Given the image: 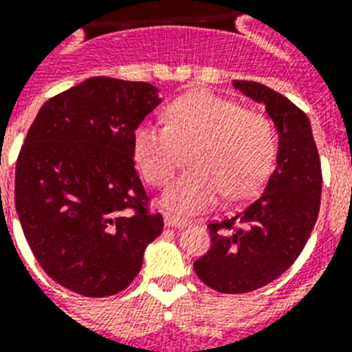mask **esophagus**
<instances>
[{"label": "esophagus", "mask_w": 352, "mask_h": 352, "mask_svg": "<svg viewBox=\"0 0 352 352\" xmlns=\"http://www.w3.org/2000/svg\"><path fill=\"white\" fill-rule=\"evenodd\" d=\"M164 223L168 225V227H184V225H188V219L179 218V216H173V214H168V212H166Z\"/></svg>", "instance_id": "34e87169"}]
</instances>
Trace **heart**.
<instances>
[{
    "mask_svg": "<svg viewBox=\"0 0 352 352\" xmlns=\"http://www.w3.org/2000/svg\"><path fill=\"white\" fill-rule=\"evenodd\" d=\"M168 125L142 123L133 134V157L151 186L170 182L179 153L190 149L192 170L164 195V205L194 214L216 203L221 192L243 199L258 192L277 157V133L270 118L210 92L186 94L166 109Z\"/></svg>",
    "mask_w": 352,
    "mask_h": 352,
    "instance_id": "1",
    "label": "heart"
}]
</instances>
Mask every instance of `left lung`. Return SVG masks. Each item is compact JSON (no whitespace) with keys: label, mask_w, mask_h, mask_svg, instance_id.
Instances as JSON below:
<instances>
[{"label":"left lung","mask_w":352,"mask_h":352,"mask_svg":"<svg viewBox=\"0 0 352 352\" xmlns=\"http://www.w3.org/2000/svg\"><path fill=\"white\" fill-rule=\"evenodd\" d=\"M265 104L278 131L277 166L264 194L234 216L208 223L210 249L194 262L197 277L219 294H249L280 277L307 245L321 203V160L307 114L283 94L234 80Z\"/></svg>","instance_id":"left-lung-1"}]
</instances>
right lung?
Instances as JSON below:
<instances>
[{
  "instance_id": "add662e5",
  "label": "right lung",
  "mask_w": 352,
  "mask_h": 352,
  "mask_svg": "<svg viewBox=\"0 0 352 352\" xmlns=\"http://www.w3.org/2000/svg\"><path fill=\"white\" fill-rule=\"evenodd\" d=\"M144 80L92 77L45 101L16 160L14 201L40 267L85 297L138 275L164 227L134 170L133 134L160 103Z\"/></svg>"
}]
</instances>
